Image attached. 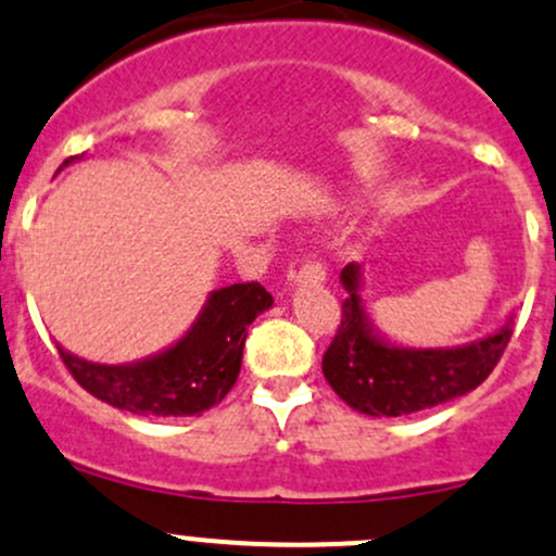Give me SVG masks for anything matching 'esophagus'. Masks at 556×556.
<instances>
[{
    "label": "esophagus",
    "mask_w": 556,
    "mask_h": 556,
    "mask_svg": "<svg viewBox=\"0 0 556 556\" xmlns=\"http://www.w3.org/2000/svg\"><path fill=\"white\" fill-rule=\"evenodd\" d=\"M325 277H327V271H325L323 263L306 261L301 268H298L293 282L295 285H323Z\"/></svg>",
    "instance_id": "34e87169"
}]
</instances>
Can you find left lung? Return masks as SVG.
Returning <instances> with one entry per match:
<instances>
[{
    "label": "left lung",
    "instance_id": "obj_1",
    "mask_svg": "<svg viewBox=\"0 0 556 556\" xmlns=\"http://www.w3.org/2000/svg\"><path fill=\"white\" fill-rule=\"evenodd\" d=\"M346 290L341 327L323 356V372L356 413L376 418L410 416L475 391L498 365L511 341L514 314L490 336L464 346L416 349L389 341L362 298V266L341 271Z\"/></svg>",
    "mask_w": 556,
    "mask_h": 556
}]
</instances>
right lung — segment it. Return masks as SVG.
Here are the masks:
<instances>
[{"instance_id":"right-lung-1","label":"right lung","mask_w":556,"mask_h":556,"mask_svg":"<svg viewBox=\"0 0 556 556\" xmlns=\"http://www.w3.org/2000/svg\"><path fill=\"white\" fill-rule=\"evenodd\" d=\"M74 160L79 156L66 160L63 167ZM271 303L274 298L258 282L213 290L178 341L127 365L81 359L61 343L58 352L81 389L111 407L156 418L200 416L237 383L248 327Z\"/></svg>"}]
</instances>
